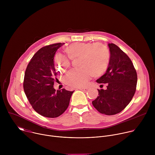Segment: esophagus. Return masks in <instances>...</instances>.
I'll list each match as a JSON object with an SVG mask.
<instances>
[{"label":"esophagus","instance_id":"1","mask_svg":"<svg viewBox=\"0 0 155 155\" xmlns=\"http://www.w3.org/2000/svg\"><path fill=\"white\" fill-rule=\"evenodd\" d=\"M78 89H79L80 90H81V91H86L87 90L88 88H87V87H80V88H78Z\"/></svg>","mask_w":155,"mask_h":155}]
</instances>
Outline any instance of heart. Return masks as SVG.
Wrapping results in <instances>:
<instances>
[{"instance_id": "obj_1", "label": "heart", "mask_w": 155, "mask_h": 155, "mask_svg": "<svg viewBox=\"0 0 155 155\" xmlns=\"http://www.w3.org/2000/svg\"><path fill=\"white\" fill-rule=\"evenodd\" d=\"M65 53L71 59L80 58L79 69L71 70L66 75L67 83L75 87L84 86L93 75L99 77L107 71L110 61V51L101 43L77 42L64 49ZM55 67L61 72H64L71 66L69 60L61 56L54 59Z\"/></svg>"}]
</instances>
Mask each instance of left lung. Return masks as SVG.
<instances>
[{
    "label": "left lung",
    "mask_w": 155,
    "mask_h": 155,
    "mask_svg": "<svg viewBox=\"0 0 155 155\" xmlns=\"http://www.w3.org/2000/svg\"><path fill=\"white\" fill-rule=\"evenodd\" d=\"M110 58L106 73L96 81L107 83V89L97 90L92 102L98 112L107 115L121 112L133 97L137 82L134 66L129 56L114 43L108 44Z\"/></svg>",
    "instance_id": "obj_1"
}]
</instances>
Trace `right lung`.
Returning a JSON list of instances; mask_svg holds the SVG:
<instances>
[{
	"label": "right lung",
	"mask_w": 155,
	"mask_h": 155,
	"mask_svg": "<svg viewBox=\"0 0 155 155\" xmlns=\"http://www.w3.org/2000/svg\"><path fill=\"white\" fill-rule=\"evenodd\" d=\"M64 43L51 44L40 48L32 58L25 71L23 87L26 97L35 112L41 116L56 118L68 108L74 91H56L58 80L54 56Z\"/></svg>",
	"instance_id": "right-lung-1"
}]
</instances>
